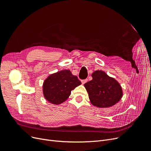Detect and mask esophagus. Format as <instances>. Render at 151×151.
I'll list each match as a JSON object with an SVG mask.
<instances>
[{"instance_id":"obj_1","label":"esophagus","mask_w":151,"mask_h":151,"mask_svg":"<svg viewBox=\"0 0 151 151\" xmlns=\"http://www.w3.org/2000/svg\"><path fill=\"white\" fill-rule=\"evenodd\" d=\"M87 81H88V79H82L81 80V83H82V84H84Z\"/></svg>"}]
</instances>
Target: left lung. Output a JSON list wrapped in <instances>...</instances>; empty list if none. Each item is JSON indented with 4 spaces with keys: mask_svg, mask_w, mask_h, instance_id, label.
<instances>
[{
    "mask_svg": "<svg viewBox=\"0 0 151 151\" xmlns=\"http://www.w3.org/2000/svg\"><path fill=\"white\" fill-rule=\"evenodd\" d=\"M93 79L84 84L89 98L94 106L110 107L120 101L122 90L120 84L102 70L93 73Z\"/></svg>",
    "mask_w": 151,
    "mask_h": 151,
    "instance_id": "left-lung-1",
    "label": "left lung"
}]
</instances>
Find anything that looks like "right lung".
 <instances>
[{"mask_svg": "<svg viewBox=\"0 0 151 151\" xmlns=\"http://www.w3.org/2000/svg\"><path fill=\"white\" fill-rule=\"evenodd\" d=\"M81 82L70 70H64L50 75L43 83L44 96L48 101L58 104L65 101L71 91Z\"/></svg>", "mask_w": 151, "mask_h": 151, "instance_id": "1", "label": "right lung"}]
</instances>
